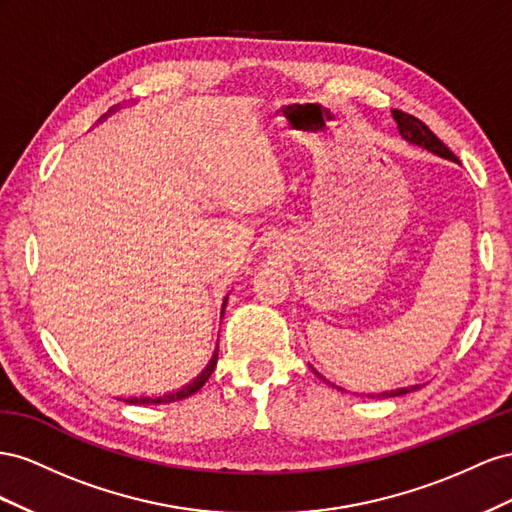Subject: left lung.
I'll list each match as a JSON object with an SVG mask.
<instances>
[{
  "label": "left lung",
  "instance_id": "obj_1",
  "mask_svg": "<svg viewBox=\"0 0 512 512\" xmlns=\"http://www.w3.org/2000/svg\"><path fill=\"white\" fill-rule=\"evenodd\" d=\"M392 118L397 120V126H399V133H401V137L410 143V145H414V148H420V150H427V152H431V154H435V156H440V158H446V160H452V163H459V158L452 154L446 145L437 139L431 130H429V126L425 124V122H420L418 118H414V115H410V113H403V111H392ZM313 369V367H311ZM315 371V369H313ZM317 373V371H315ZM321 379H324L326 384H330L332 388H339V390H343L341 386H337V384H332L330 379H326L324 375L321 373H317ZM422 384H414V386H405V388H394V390H384V392H369V394H364V397H373V399H388V397H401V394H407V392H414V390H418ZM358 394V392H356ZM362 397V394H360Z\"/></svg>",
  "mask_w": 512,
  "mask_h": 512
}]
</instances>
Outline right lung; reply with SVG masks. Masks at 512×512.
Instances as JSON below:
<instances>
[{
  "label": "right lung",
  "instance_id": "add662e5",
  "mask_svg": "<svg viewBox=\"0 0 512 512\" xmlns=\"http://www.w3.org/2000/svg\"><path fill=\"white\" fill-rule=\"evenodd\" d=\"M118 109V107H115ZM115 109H111V111H115ZM109 111V113H111ZM107 113V115H109ZM227 300H229V296H225V300H223V309H221V319H223V313H225V306H227ZM216 360H218V345H216V349H214V354H212V358H210V362L206 364V369H203L193 382H188V384H184L180 390H173V392H165V394H137V397H122L120 401H124V403H130V405H165V403H173V401H182V399H188L191 397V394H195L203 384L208 382L210 379V375L214 373V367H216Z\"/></svg>",
  "mask_w": 512,
  "mask_h": 512
}]
</instances>
